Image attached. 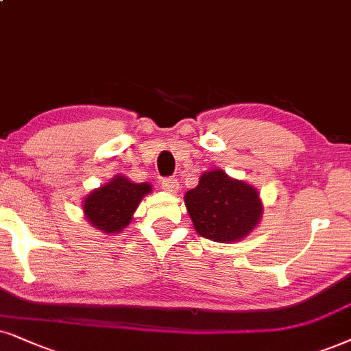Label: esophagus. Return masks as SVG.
<instances>
[{
	"label": "esophagus",
	"instance_id": "1",
	"mask_svg": "<svg viewBox=\"0 0 351 351\" xmlns=\"http://www.w3.org/2000/svg\"><path fill=\"white\" fill-rule=\"evenodd\" d=\"M162 189L168 191V193H176L180 189V183L176 178H165L162 181Z\"/></svg>",
	"mask_w": 351,
	"mask_h": 351
}]
</instances>
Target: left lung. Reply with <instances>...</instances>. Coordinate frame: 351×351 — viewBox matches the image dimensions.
Instances as JSON below:
<instances>
[{
  "mask_svg": "<svg viewBox=\"0 0 351 351\" xmlns=\"http://www.w3.org/2000/svg\"><path fill=\"white\" fill-rule=\"evenodd\" d=\"M184 204L196 232L217 243L239 241L263 217L257 189L223 170L202 173L196 188L186 193Z\"/></svg>",
  "mask_w": 351,
  "mask_h": 351,
  "instance_id": "left-lung-1",
  "label": "left lung"
}]
</instances>
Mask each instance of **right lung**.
Masks as SVG:
<instances>
[{
  "instance_id": "add662e5",
  "label": "right lung",
  "mask_w": 351,
  "mask_h": 351,
  "mask_svg": "<svg viewBox=\"0 0 351 351\" xmlns=\"http://www.w3.org/2000/svg\"><path fill=\"white\" fill-rule=\"evenodd\" d=\"M149 193H152L149 183H132L117 175L84 199V214L92 227L104 233H119L131 223L141 199Z\"/></svg>"
}]
</instances>
